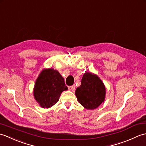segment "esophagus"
I'll list each match as a JSON object with an SVG mask.
<instances>
[{
	"label": "esophagus",
	"instance_id": "obj_1",
	"mask_svg": "<svg viewBox=\"0 0 146 146\" xmlns=\"http://www.w3.org/2000/svg\"><path fill=\"white\" fill-rule=\"evenodd\" d=\"M70 90H71L72 92H74V91H75V86L73 85V86H70Z\"/></svg>",
	"mask_w": 146,
	"mask_h": 146
}]
</instances>
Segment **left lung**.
<instances>
[{
	"label": "left lung",
	"instance_id": "left-lung-1",
	"mask_svg": "<svg viewBox=\"0 0 146 146\" xmlns=\"http://www.w3.org/2000/svg\"><path fill=\"white\" fill-rule=\"evenodd\" d=\"M75 95L83 107L94 110L105 101L106 89L103 82L96 74L86 71L82 77L81 85L76 89Z\"/></svg>",
	"mask_w": 146,
	"mask_h": 146
}]
</instances>
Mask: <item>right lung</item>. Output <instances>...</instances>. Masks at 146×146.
<instances>
[{
    "label": "right lung",
    "instance_id": "1",
    "mask_svg": "<svg viewBox=\"0 0 146 146\" xmlns=\"http://www.w3.org/2000/svg\"><path fill=\"white\" fill-rule=\"evenodd\" d=\"M67 90L64 78L58 71L44 68L36 80L33 95L40 107L48 108L56 104L61 93Z\"/></svg>",
    "mask_w": 146,
    "mask_h": 146
}]
</instances>
